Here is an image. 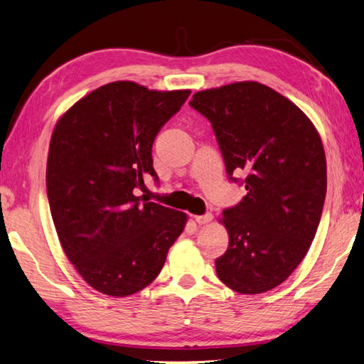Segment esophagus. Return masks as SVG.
Here are the masks:
<instances>
[{"mask_svg":"<svg viewBox=\"0 0 364 364\" xmlns=\"http://www.w3.org/2000/svg\"><path fill=\"white\" fill-rule=\"evenodd\" d=\"M195 222L198 225H205L212 222V214H204V215H195Z\"/></svg>","mask_w":364,"mask_h":364,"instance_id":"34e87169","label":"esophagus"}]
</instances>
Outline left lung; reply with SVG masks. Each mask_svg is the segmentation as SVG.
I'll return each instance as SVG.
<instances>
[{"instance_id": "8db88e82", "label": "left lung", "mask_w": 364, "mask_h": 364, "mask_svg": "<svg viewBox=\"0 0 364 364\" xmlns=\"http://www.w3.org/2000/svg\"><path fill=\"white\" fill-rule=\"evenodd\" d=\"M190 106L212 123L230 179L247 173V195L220 218L230 242L215 259L217 276L242 294L276 289L304 259L323 210L317 128L289 98L253 80L196 92Z\"/></svg>"}]
</instances>
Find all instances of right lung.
<instances>
[{"instance_id":"add662e5","label":"right lung","mask_w":364,"mask_h":364,"mask_svg":"<svg viewBox=\"0 0 364 364\" xmlns=\"http://www.w3.org/2000/svg\"><path fill=\"white\" fill-rule=\"evenodd\" d=\"M190 93L111 82L74 102L53 128L46 183L55 230L80 277L107 296L152 284L188 220L136 188L146 174L159 179L155 136Z\"/></svg>"}]
</instances>
